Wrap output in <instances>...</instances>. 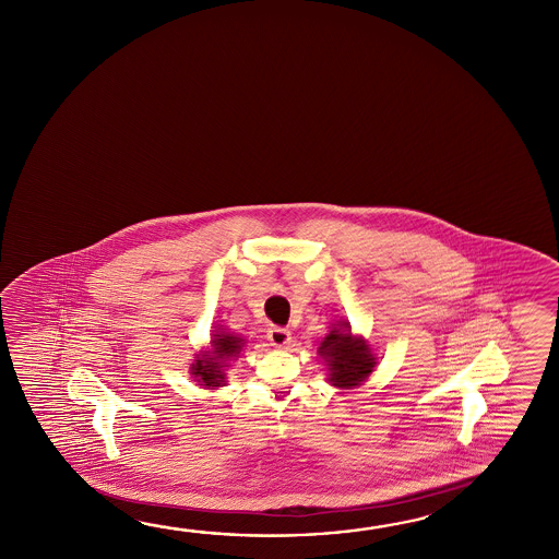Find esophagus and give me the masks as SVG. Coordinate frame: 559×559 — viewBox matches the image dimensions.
<instances>
[{"mask_svg": "<svg viewBox=\"0 0 559 559\" xmlns=\"http://www.w3.org/2000/svg\"><path fill=\"white\" fill-rule=\"evenodd\" d=\"M266 338L271 341V345L275 347H286L290 343V331L284 330V328H271L266 333Z\"/></svg>", "mask_w": 559, "mask_h": 559, "instance_id": "34e87169", "label": "esophagus"}]
</instances>
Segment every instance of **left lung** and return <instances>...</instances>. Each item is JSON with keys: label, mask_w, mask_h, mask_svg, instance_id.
I'll use <instances>...</instances> for the list:
<instances>
[{"label": "left lung", "mask_w": 559, "mask_h": 559, "mask_svg": "<svg viewBox=\"0 0 559 559\" xmlns=\"http://www.w3.org/2000/svg\"><path fill=\"white\" fill-rule=\"evenodd\" d=\"M318 355L328 365L330 384L341 390L362 384L376 367V357L367 341L350 333L348 321H338L337 325H333V330L321 341Z\"/></svg>", "instance_id": "8db88e82"}]
</instances>
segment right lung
Listing matches in <instances>:
<instances>
[{
	"label": "right lung",
	"instance_id": "right-lung-1",
	"mask_svg": "<svg viewBox=\"0 0 559 559\" xmlns=\"http://www.w3.org/2000/svg\"><path fill=\"white\" fill-rule=\"evenodd\" d=\"M246 338L238 337L228 331H216L212 335L211 350H202L197 355L191 365V374L199 385L204 388H218L226 384V368L229 367V360L238 357L241 353Z\"/></svg>",
	"mask_w": 559,
	"mask_h": 559
}]
</instances>
